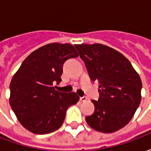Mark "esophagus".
Wrapping results in <instances>:
<instances>
[{
    "mask_svg": "<svg viewBox=\"0 0 151 151\" xmlns=\"http://www.w3.org/2000/svg\"><path fill=\"white\" fill-rule=\"evenodd\" d=\"M87 100V98L86 96H83V97H80V101L81 102H86Z\"/></svg>",
    "mask_w": 151,
    "mask_h": 151,
    "instance_id": "obj_1",
    "label": "esophagus"
}]
</instances>
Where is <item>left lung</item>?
Segmentation results:
<instances>
[{
  "instance_id": "1",
  "label": "left lung",
  "mask_w": 151,
  "mask_h": 151,
  "mask_svg": "<svg viewBox=\"0 0 151 151\" xmlns=\"http://www.w3.org/2000/svg\"><path fill=\"white\" fill-rule=\"evenodd\" d=\"M93 82H98L99 98L92 100L94 113L86 117L92 129L113 133L129 122L141 103L142 81L126 57L100 43L76 44Z\"/></svg>"
}]
</instances>
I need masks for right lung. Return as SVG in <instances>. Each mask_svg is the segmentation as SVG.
Segmentation results:
<instances>
[{"label": "right lung", "mask_w": 151, "mask_h": 151, "mask_svg": "<svg viewBox=\"0 0 151 151\" xmlns=\"http://www.w3.org/2000/svg\"><path fill=\"white\" fill-rule=\"evenodd\" d=\"M78 56L69 43H48L24 60L9 85V104L18 121L35 134H46L58 129L65 118L66 111L76 104L79 96L74 92L55 90L59 84L63 65Z\"/></svg>", "instance_id": "right-lung-1"}]
</instances>
